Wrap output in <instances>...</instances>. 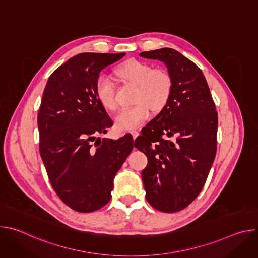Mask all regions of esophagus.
<instances>
[{"instance_id": "1", "label": "esophagus", "mask_w": 258, "mask_h": 258, "mask_svg": "<svg viewBox=\"0 0 258 258\" xmlns=\"http://www.w3.org/2000/svg\"><path fill=\"white\" fill-rule=\"evenodd\" d=\"M131 134L133 135V138H134V139H136V138L140 135V133H139L138 131H132V132H131Z\"/></svg>"}]
</instances>
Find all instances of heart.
Returning <instances> with one entry per match:
<instances>
[{"label": "heart", "mask_w": 258, "mask_h": 258, "mask_svg": "<svg viewBox=\"0 0 258 258\" xmlns=\"http://www.w3.org/2000/svg\"><path fill=\"white\" fill-rule=\"evenodd\" d=\"M115 75L121 82L137 86L136 105L122 109L115 117V127L120 132L138 128L149 118L151 109L159 112L170 100L173 85L165 69H153L149 63L131 59L116 68ZM95 92L98 101L108 111L117 108L115 86L111 79L101 76L96 82Z\"/></svg>", "instance_id": "obj_1"}]
</instances>
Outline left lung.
<instances>
[{"label":"left lung","mask_w":258,"mask_h":258,"mask_svg":"<svg viewBox=\"0 0 258 258\" xmlns=\"http://www.w3.org/2000/svg\"><path fill=\"white\" fill-rule=\"evenodd\" d=\"M140 56L163 62L173 85L167 105L135 142L148 158L142 171L146 199L159 211L176 212L204 187L216 153L217 112L194 62L170 48Z\"/></svg>","instance_id":"left-lung-1"}]
</instances>
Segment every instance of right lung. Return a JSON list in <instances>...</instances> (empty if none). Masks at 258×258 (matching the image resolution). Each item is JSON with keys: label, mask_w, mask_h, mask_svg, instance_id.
Returning <instances> with one entry per match:
<instances>
[{"label": "right lung", "mask_w": 258, "mask_h": 258, "mask_svg": "<svg viewBox=\"0 0 258 258\" xmlns=\"http://www.w3.org/2000/svg\"><path fill=\"white\" fill-rule=\"evenodd\" d=\"M125 53H82L50 76L38 114L40 153L51 185L71 209L92 212L111 199L113 178L134 148L130 135L97 138L113 122L97 99L100 72Z\"/></svg>", "instance_id": "obj_1"}]
</instances>
